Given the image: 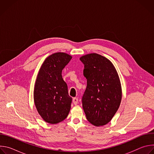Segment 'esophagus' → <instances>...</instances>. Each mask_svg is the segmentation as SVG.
Wrapping results in <instances>:
<instances>
[{
	"instance_id": "esophagus-1",
	"label": "esophagus",
	"mask_w": 154,
	"mask_h": 154,
	"mask_svg": "<svg viewBox=\"0 0 154 154\" xmlns=\"http://www.w3.org/2000/svg\"><path fill=\"white\" fill-rule=\"evenodd\" d=\"M78 100H79L78 99L76 98V97H74L73 99H72V102H73L74 105H77L78 103Z\"/></svg>"
}]
</instances>
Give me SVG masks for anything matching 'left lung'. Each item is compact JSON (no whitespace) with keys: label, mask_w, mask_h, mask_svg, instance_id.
Instances as JSON below:
<instances>
[{"label":"left lung","mask_w":154,"mask_h":154,"mask_svg":"<svg viewBox=\"0 0 154 154\" xmlns=\"http://www.w3.org/2000/svg\"><path fill=\"white\" fill-rule=\"evenodd\" d=\"M84 64L83 75L87 86L82 106L87 120L95 126L110 121L120 106L121 84L118 72L110 60L96 53L80 58Z\"/></svg>","instance_id":"left-lung-1"}]
</instances>
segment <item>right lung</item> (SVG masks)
Masks as SVG:
<instances>
[{"instance_id":"right-lung-1","label":"right lung","mask_w":154,"mask_h":154,"mask_svg":"<svg viewBox=\"0 0 154 154\" xmlns=\"http://www.w3.org/2000/svg\"><path fill=\"white\" fill-rule=\"evenodd\" d=\"M72 56L64 52L54 53L44 61L34 86L33 99L37 111L45 122L58 124L67 118L72 97L61 75L62 70Z\"/></svg>"}]
</instances>
